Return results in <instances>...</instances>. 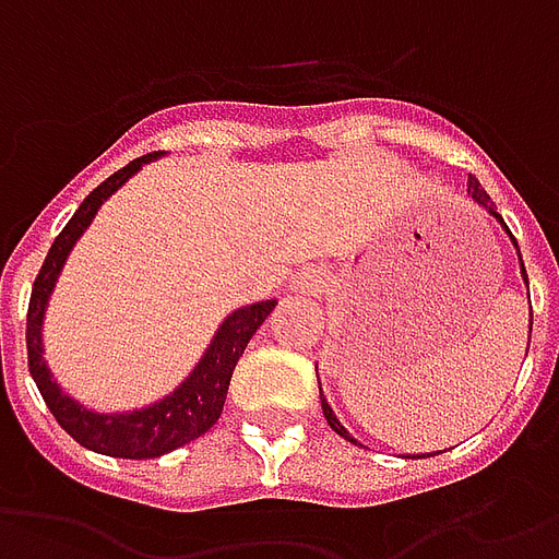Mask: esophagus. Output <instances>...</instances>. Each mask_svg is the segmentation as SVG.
I'll return each mask as SVG.
<instances>
[{
  "label": "esophagus",
  "mask_w": 559,
  "mask_h": 559,
  "mask_svg": "<svg viewBox=\"0 0 559 559\" xmlns=\"http://www.w3.org/2000/svg\"><path fill=\"white\" fill-rule=\"evenodd\" d=\"M324 288H328V274H324L321 267H309V271H300V274L295 276L297 295L319 297L324 295Z\"/></svg>",
  "instance_id": "34e87169"
}]
</instances>
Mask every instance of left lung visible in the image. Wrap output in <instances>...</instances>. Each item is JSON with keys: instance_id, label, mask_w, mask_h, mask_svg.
I'll return each instance as SVG.
<instances>
[{"instance_id": "1", "label": "left lung", "mask_w": 559, "mask_h": 559, "mask_svg": "<svg viewBox=\"0 0 559 559\" xmlns=\"http://www.w3.org/2000/svg\"><path fill=\"white\" fill-rule=\"evenodd\" d=\"M467 195L474 199L476 205L486 207V211H488V214H491V217L500 219V226L507 229V223H503V217H500V214H497V211H495V205H491V195H488L486 190L479 187V181H476V178H467ZM507 231H509V229H507ZM509 238H512V231H509ZM512 243H515V250H519V240L512 238ZM519 259H521V252H519ZM521 274H524V283H527V271H524V262H521ZM531 330H533V309H531ZM316 372H319V369H316ZM319 390H321V384H319ZM321 411H324V419H328L330 429L336 431L340 438H345V441L357 443V438H354V435H348V429H345V426H342L340 419H336V414H333V408H330V405H328V399H324V393H321ZM426 455H435V452H423V459H426Z\"/></svg>"}]
</instances>
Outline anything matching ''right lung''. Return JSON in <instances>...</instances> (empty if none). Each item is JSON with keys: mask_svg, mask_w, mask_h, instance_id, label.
I'll use <instances>...</instances> for the list:
<instances>
[{"mask_svg": "<svg viewBox=\"0 0 559 559\" xmlns=\"http://www.w3.org/2000/svg\"><path fill=\"white\" fill-rule=\"evenodd\" d=\"M157 157L160 154H145V157L130 160L124 169L109 175L104 185L85 195L83 205L76 207V214L68 219V226L59 231V238L52 240L50 252L40 264L38 280L32 285V300H28V372L35 378L40 396L47 402V408L52 411L56 423L71 435L73 441L83 443L85 450L112 455V459H157V455H166V452L202 438L223 414L231 372H235L247 342L252 340V333L262 328V321L276 307V300H259V304H247V307L229 312L214 333L205 354H202V360L193 366V372L187 374L173 393H166L145 408L100 414V411L85 408L83 402H76L71 393H64L59 386L50 366L44 360V340H40L44 312L50 304L52 288L59 283V274H62L64 262L71 255L73 243L83 238L88 223L95 219L97 207L104 205L130 175H136L145 163L157 160Z\"/></svg>", "mask_w": 559, "mask_h": 559, "instance_id": "obj_1", "label": "right lung"}]
</instances>
